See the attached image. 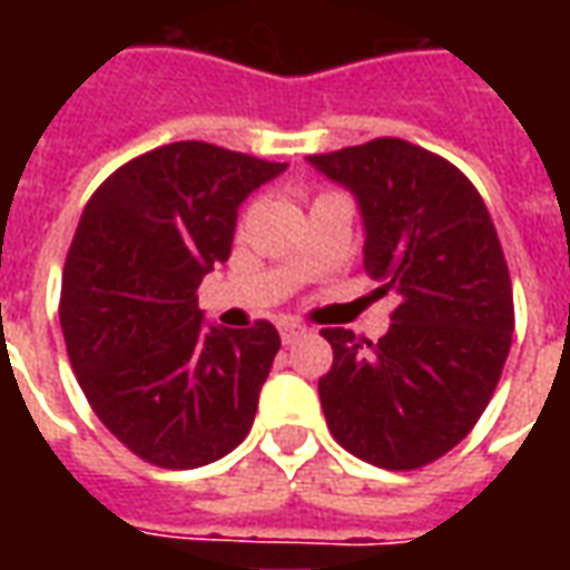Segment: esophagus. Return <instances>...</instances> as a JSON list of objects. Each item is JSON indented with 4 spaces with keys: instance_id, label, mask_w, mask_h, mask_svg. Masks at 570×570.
Masks as SVG:
<instances>
[{
    "instance_id": "esophagus-1",
    "label": "esophagus",
    "mask_w": 570,
    "mask_h": 570,
    "mask_svg": "<svg viewBox=\"0 0 570 570\" xmlns=\"http://www.w3.org/2000/svg\"><path fill=\"white\" fill-rule=\"evenodd\" d=\"M277 330H281V338H284V345H293L298 335L305 333V326L298 321H281L277 323Z\"/></svg>"
}]
</instances>
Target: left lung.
Here are the masks:
<instances>
[{"mask_svg": "<svg viewBox=\"0 0 570 570\" xmlns=\"http://www.w3.org/2000/svg\"><path fill=\"white\" fill-rule=\"evenodd\" d=\"M347 186L366 223L363 268L394 293L391 330L330 326L321 406L366 464L419 470L452 452L489 406L513 342V284L489 207L452 161L400 137L308 155Z\"/></svg>", "mask_w": 570, "mask_h": 570, "instance_id": "8db88e82", "label": "left lung"}]
</instances>
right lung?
<instances>
[{"instance_id": "right-lung-1", "label": "right lung", "mask_w": 570, "mask_h": 570, "mask_svg": "<svg viewBox=\"0 0 570 570\" xmlns=\"http://www.w3.org/2000/svg\"><path fill=\"white\" fill-rule=\"evenodd\" d=\"M286 164L200 140L142 151L97 186L60 286L67 354L94 415L164 470L219 461L253 428L281 335L216 330L195 289L228 259L240 200Z\"/></svg>"}]
</instances>
